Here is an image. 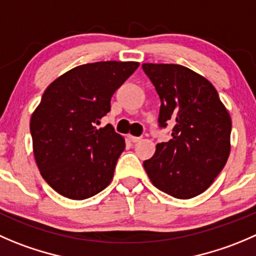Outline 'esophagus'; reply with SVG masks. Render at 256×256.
Wrapping results in <instances>:
<instances>
[{
	"mask_svg": "<svg viewBox=\"0 0 256 256\" xmlns=\"http://www.w3.org/2000/svg\"><path fill=\"white\" fill-rule=\"evenodd\" d=\"M128 138H130V141L131 142H138V141H141V138H136V136H131V135H128Z\"/></svg>",
	"mask_w": 256,
	"mask_h": 256,
	"instance_id": "esophagus-1",
	"label": "esophagus"
}]
</instances>
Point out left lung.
<instances>
[{"mask_svg":"<svg viewBox=\"0 0 256 256\" xmlns=\"http://www.w3.org/2000/svg\"><path fill=\"white\" fill-rule=\"evenodd\" d=\"M160 98L158 126L172 125L171 140L144 161L151 182L176 198L204 192L230 154L232 118L210 81L174 64H142Z\"/></svg>","mask_w":256,"mask_h":256,"instance_id":"1","label":"left lung"}]
</instances>
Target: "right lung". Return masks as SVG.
<instances>
[{"label":"right lung","instance_id":"add662e5","mask_svg":"<svg viewBox=\"0 0 256 256\" xmlns=\"http://www.w3.org/2000/svg\"><path fill=\"white\" fill-rule=\"evenodd\" d=\"M138 68L134 61L86 64L44 90L30 121L34 155L42 178L62 196L88 199L112 180L125 140L111 125H98Z\"/></svg>","mask_w":256,"mask_h":256}]
</instances>
